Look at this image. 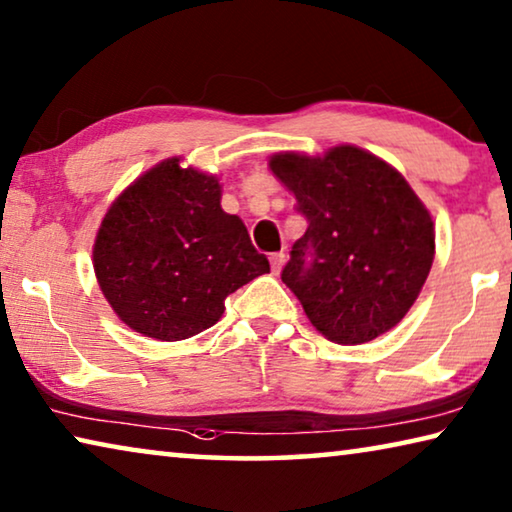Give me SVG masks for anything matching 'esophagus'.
Masks as SVG:
<instances>
[{"instance_id":"esophagus-1","label":"esophagus","mask_w":512,"mask_h":512,"mask_svg":"<svg viewBox=\"0 0 512 512\" xmlns=\"http://www.w3.org/2000/svg\"><path fill=\"white\" fill-rule=\"evenodd\" d=\"M283 263H286V254H283V251H279V254H272V256H270V265H272V272H274V274L281 272Z\"/></svg>"}]
</instances>
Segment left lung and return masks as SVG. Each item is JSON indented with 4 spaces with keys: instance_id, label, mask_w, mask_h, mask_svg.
Returning <instances> with one entry per match:
<instances>
[{
    "instance_id": "obj_1",
    "label": "left lung",
    "mask_w": 512,
    "mask_h": 512,
    "mask_svg": "<svg viewBox=\"0 0 512 512\" xmlns=\"http://www.w3.org/2000/svg\"><path fill=\"white\" fill-rule=\"evenodd\" d=\"M309 229L281 281L329 341L359 345L396 327L435 258V224L396 169L357 146L270 160Z\"/></svg>"
}]
</instances>
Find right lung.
I'll return each mask as SVG.
<instances>
[{"instance_id": "add662e5", "label": "right lung", "mask_w": 512, "mask_h": 512, "mask_svg": "<svg viewBox=\"0 0 512 512\" xmlns=\"http://www.w3.org/2000/svg\"><path fill=\"white\" fill-rule=\"evenodd\" d=\"M219 201L215 176L169 157L107 210L93 270L130 329L155 341H183L215 325L231 293L270 272L242 219Z\"/></svg>"}]
</instances>
